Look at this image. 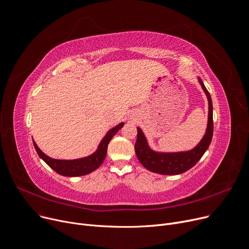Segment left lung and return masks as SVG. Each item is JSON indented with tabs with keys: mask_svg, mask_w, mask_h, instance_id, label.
<instances>
[{
	"mask_svg": "<svg viewBox=\"0 0 249 249\" xmlns=\"http://www.w3.org/2000/svg\"><path fill=\"white\" fill-rule=\"evenodd\" d=\"M198 81L209 101V121L204 136L200 142L191 150L180 151V153H158L148 146L142 129L137 128V139L134 146L135 153L140 163L148 171L161 175L182 174L196 165L209 148L213 132V103L210 92L205 89L203 82L200 78H198Z\"/></svg>",
	"mask_w": 249,
	"mask_h": 249,
	"instance_id": "8db88e82",
	"label": "left lung"
}]
</instances>
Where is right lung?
I'll return each instance as SVG.
<instances>
[{
  "label": "right lung",
  "mask_w": 249,
  "mask_h": 249,
  "mask_svg": "<svg viewBox=\"0 0 249 249\" xmlns=\"http://www.w3.org/2000/svg\"><path fill=\"white\" fill-rule=\"evenodd\" d=\"M123 125L124 123H120L119 125L115 126L114 128H112L103 138L98 149H96L92 155L82 159H77V160L52 159L42 153L36 145V143L35 142V140H34V145L40 159L44 160L48 164V166H50L53 171H56L58 174L62 176H67V177L83 176L86 174H89V173L93 172L102 165L107 156V144H109V142H111L112 137L123 127Z\"/></svg>",
  "instance_id": "1"
}]
</instances>
